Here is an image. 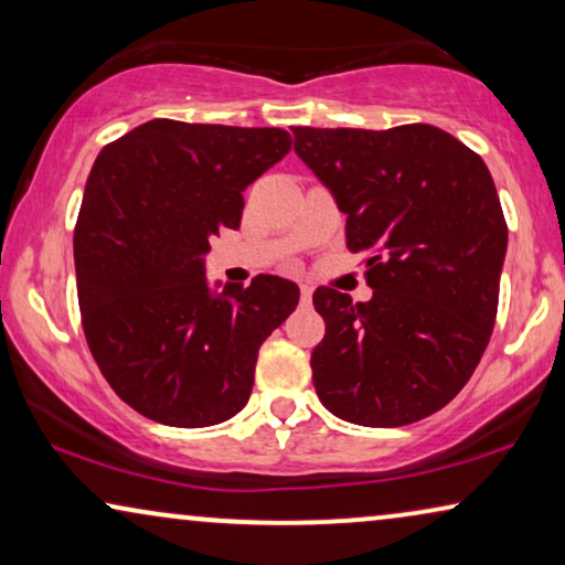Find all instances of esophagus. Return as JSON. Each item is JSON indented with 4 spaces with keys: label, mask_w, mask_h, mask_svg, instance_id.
I'll return each mask as SVG.
<instances>
[{
    "label": "esophagus",
    "mask_w": 565,
    "mask_h": 565,
    "mask_svg": "<svg viewBox=\"0 0 565 565\" xmlns=\"http://www.w3.org/2000/svg\"><path fill=\"white\" fill-rule=\"evenodd\" d=\"M311 298H313L311 285H300V300H303V303H311Z\"/></svg>",
    "instance_id": "34e87169"
}]
</instances>
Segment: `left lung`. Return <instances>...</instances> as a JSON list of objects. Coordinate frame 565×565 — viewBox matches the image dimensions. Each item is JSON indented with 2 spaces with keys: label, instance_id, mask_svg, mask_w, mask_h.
Wrapping results in <instances>:
<instances>
[{
  "label": "left lung",
  "instance_id": "left-lung-1",
  "mask_svg": "<svg viewBox=\"0 0 565 565\" xmlns=\"http://www.w3.org/2000/svg\"><path fill=\"white\" fill-rule=\"evenodd\" d=\"M292 149L367 254L373 298L319 288L311 354L321 404L362 427H404L458 396L489 344L507 221L483 159L443 128H292Z\"/></svg>",
  "mask_w": 565,
  "mask_h": 565
}]
</instances>
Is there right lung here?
<instances>
[{"mask_svg": "<svg viewBox=\"0 0 565 565\" xmlns=\"http://www.w3.org/2000/svg\"><path fill=\"white\" fill-rule=\"evenodd\" d=\"M290 143L282 128L159 118L95 159L74 231L79 311L97 367L138 414L195 429L249 401L259 347L300 290L277 275L211 285L205 254Z\"/></svg>", "mask_w": 565, "mask_h": 565, "instance_id": "right-lung-1", "label": "right lung"}]
</instances>
